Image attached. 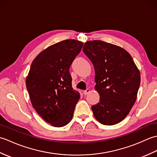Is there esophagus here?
Here are the masks:
<instances>
[{"label": "esophagus", "instance_id": "1", "mask_svg": "<svg viewBox=\"0 0 157 157\" xmlns=\"http://www.w3.org/2000/svg\"><path fill=\"white\" fill-rule=\"evenodd\" d=\"M90 92V90L89 88L86 89V90L84 91V95H87V94H88V93H89Z\"/></svg>", "mask_w": 157, "mask_h": 157}]
</instances>
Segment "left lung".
<instances>
[{"instance_id": "left-lung-1", "label": "left lung", "mask_w": 157, "mask_h": 157, "mask_svg": "<svg viewBox=\"0 0 157 157\" xmlns=\"http://www.w3.org/2000/svg\"><path fill=\"white\" fill-rule=\"evenodd\" d=\"M83 51L95 71V89L100 95L92 110L103 125L121 122L137 98L140 73L129 53L120 46L101 40L86 42Z\"/></svg>"}]
</instances>
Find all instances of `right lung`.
<instances>
[{
  "label": "right lung",
  "instance_id": "add662e5",
  "mask_svg": "<svg viewBox=\"0 0 157 157\" xmlns=\"http://www.w3.org/2000/svg\"><path fill=\"white\" fill-rule=\"evenodd\" d=\"M83 44L69 39L48 46L34 59L26 78L33 107L46 122L56 128L71 121L80 98L72 88L69 67Z\"/></svg>",
  "mask_w": 157,
  "mask_h": 157
}]
</instances>
